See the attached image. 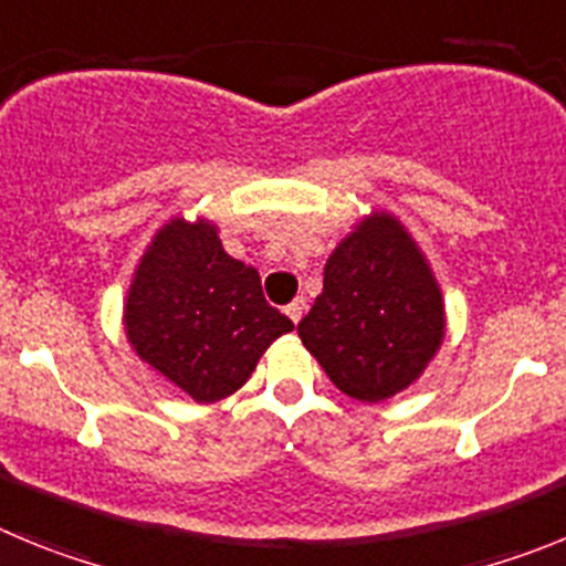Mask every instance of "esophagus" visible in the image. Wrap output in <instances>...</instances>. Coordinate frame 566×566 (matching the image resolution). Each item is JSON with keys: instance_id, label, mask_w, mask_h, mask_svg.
I'll use <instances>...</instances> for the list:
<instances>
[{"instance_id": "1", "label": "esophagus", "mask_w": 566, "mask_h": 566, "mask_svg": "<svg viewBox=\"0 0 566 566\" xmlns=\"http://www.w3.org/2000/svg\"><path fill=\"white\" fill-rule=\"evenodd\" d=\"M286 314H289V319H292L294 326H297L300 319H303V314H306V297L292 300V303L286 306Z\"/></svg>"}]
</instances>
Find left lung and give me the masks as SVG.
<instances>
[{
	"instance_id": "1",
	"label": "left lung",
	"mask_w": 566,
	"mask_h": 566,
	"mask_svg": "<svg viewBox=\"0 0 566 566\" xmlns=\"http://www.w3.org/2000/svg\"><path fill=\"white\" fill-rule=\"evenodd\" d=\"M431 263L394 212L371 209L328 254L323 292L297 334L345 397L385 402L411 388L444 343Z\"/></svg>"
}]
</instances>
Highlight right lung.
Masks as SVG:
<instances>
[{"label": "right lung", "instance_id": "obj_1", "mask_svg": "<svg viewBox=\"0 0 566 566\" xmlns=\"http://www.w3.org/2000/svg\"><path fill=\"white\" fill-rule=\"evenodd\" d=\"M122 323L135 357L198 405L232 397L269 345L294 328L266 303L258 269L227 254L218 223L203 214H175L153 234Z\"/></svg>", "mask_w": 566, "mask_h": 566}]
</instances>
